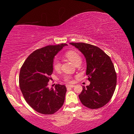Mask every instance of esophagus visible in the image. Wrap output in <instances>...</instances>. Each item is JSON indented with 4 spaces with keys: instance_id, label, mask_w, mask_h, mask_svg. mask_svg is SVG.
Returning a JSON list of instances; mask_svg holds the SVG:
<instances>
[{
    "instance_id": "obj_1",
    "label": "esophagus",
    "mask_w": 134,
    "mask_h": 134,
    "mask_svg": "<svg viewBox=\"0 0 134 134\" xmlns=\"http://www.w3.org/2000/svg\"><path fill=\"white\" fill-rule=\"evenodd\" d=\"M74 87V85H66V87L67 88H72V87Z\"/></svg>"
}]
</instances>
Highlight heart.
<instances>
[{"instance_id":"b5f03b06","label":"heart","mask_w":134,"mask_h":134,"mask_svg":"<svg viewBox=\"0 0 134 134\" xmlns=\"http://www.w3.org/2000/svg\"><path fill=\"white\" fill-rule=\"evenodd\" d=\"M65 57L71 62L74 64H76L79 61L81 60V57L79 54L74 51H69L65 53ZM61 67V63L58 60H54L53 62V68L55 70H59ZM64 80L67 83L71 82V77L70 76H65L64 77Z\"/></svg>"}]
</instances>
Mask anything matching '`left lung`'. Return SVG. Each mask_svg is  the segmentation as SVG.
I'll return each instance as SVG.
<instances>
[{
    "label": "left lung",
    "mask_w": 134,
    "mask_h": 134,
    "mask_svg": "<svg viewBox=\"0 0 134 134\" xmlns=\"http://www.w3.org/2000/svg\"><path fill=\"white\" fill-rule=\"evenodd\" d=\"M70 44L83 54L87 64L86 75L90 83L83 86L79 95L81 103L92 109L103 107L112 98L116 86V73L110 58L94 45L83 42Z\"/></svg>",
    "instance_id": "obj_1"
}]
</instances>
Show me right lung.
<instances>
[{
  "instance_id": "add662e5",
  "label": "right lung",
  "mask_w": 134,
  "mask_h": 134,
  "mask_svg": "<svg viewBox=\"0 0 134 134\" xmlns=\"http://www.w3.org/2000/svg\"><path fill=\"white\" fill-rule=\"evenodd\" d=\"M66 44L48 45L37 49L25 61L20 70V89L26 102L37 112L53 114L64 102L67 89L64 85H56L48 87L53 72L55 55Z\"/></svg>"
}]
</instances>
